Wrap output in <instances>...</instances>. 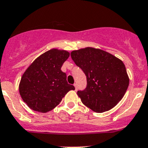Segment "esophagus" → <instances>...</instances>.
I'll use <instances>...</instances> for the list:
<instances>
[{"label": "esophagus", "instance_id": "obj_1", "mask_svg": "<svg viewBox=\"0 0 148 148\" xmlns=\"http://www.w3.org/2000/svg\"><path fill=\"white\" fill-rule=\"evenodd\" d=\"M74 87H75V91H77V83H74Z\"/></svg>", "mask_w": 148, "mask_h": 148}]
</instances>
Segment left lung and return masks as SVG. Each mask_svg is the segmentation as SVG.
<instances>
[{
    "mask_svg": "<svg viewBox=\"0 0 148 148\" xmlns=\"http://www.w3.org/2000/svg\"><path fill=\"white\" fill-rule=\"evenodd\" d=\"M71 56L86 76V87L77 91L83 104L100 113L114 107L129 86L123 62L106 51L92 47L72 51Z\"/></svg>",
    "mask_w": 148,
    "mask_h": 148,
    "instance_id": "obj_1",
    "label": "left lung"
}]
</instances>
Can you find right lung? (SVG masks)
<instances>
[{"mask_svg": "<svg viewBox=\"0 0 148 148\" xmlns=\"http://www.w3.org/2000/svg\"><path fill=\"white\" fill-rule=\"evenodd\" d=\"M69 55L68 51L51 49L36 59L24 73L19 92L30 109L40 112L51 111L67 92L75 89L61 70Z\"/></svg>", "mask_w": 148, "mask_h": 148, "instance_id": "1", "label": "right lung"}]
</instances>
